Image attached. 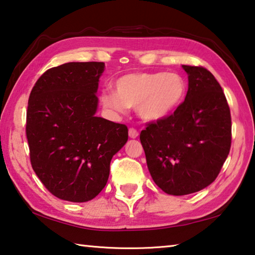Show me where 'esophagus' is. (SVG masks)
<instances>
[{
  "instance_id": "34e87169",
  "label": "esophagus",
  "mask_w": 255,
  "mask_h": 255,
  "mask_svg": "<svg viewBox=\"0 0 255 255\" xmlns=\"http://www.w3.org/2000/svg\"><path fill=\"white\" fill-rule=\"evenodd\" d=\"M128 132H129V137L130 138H136L137 136H138V131H137V129H135V128H129V130H128Z\"/></svg>"
}]
</instances>
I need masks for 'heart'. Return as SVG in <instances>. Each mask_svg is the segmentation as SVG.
I'll return each mask as SVG.
<instances>
[{"instance_id":"obj_1","label":"heart","mask_w":255,"mask_h":255,"mask_svg":"<svg viewBox=\"0 0 255 255\" xmlns=\"http://www.w3.org/2000/svg\"><path fill=\"white\" fill-rule=\"evenodd\" d=\"M187 92V84L178 73H129L116 82V92L102 93L103 107L114 114L137 108L141 119L158 122L170 116Z\"/></svg>"}]
</instances>
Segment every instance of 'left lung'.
<instances>
[{
    "label": "left lung",
    "instance_id": "obj_1",
    "mask_svg": "<svg viewBox=\"0 0 255 255\" xmlns=\"http://www.w3.org/2000/svg\"><path fill=\"white\" fill-rule=\"evenodd\" d=\"M182 67L189 80L184 101L166 118L146 125L139 137L154 182L172 196L213 183L232 143L231 111L222 86L205 67Z\"/></svg>",
    "mask_w": 255,
    "mask_h": 255
}]
</instances>
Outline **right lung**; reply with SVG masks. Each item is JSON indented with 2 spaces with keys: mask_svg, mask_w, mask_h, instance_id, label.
<instances>
[{
  "mask_svg": "<svg viewBox=\"0 0 255 255\" xmlns=\"http://www.w3.org/2000/svg\"><path fill=\"white\" fill-rule=\"evenodd\" d=\"M105 63H66L47 70L30 93L25 133L30 162L59 199L85 202L106 187L114 155L128 140L126 125L96 117Z\"/></svg>",
  "mask_w": 255,
  "mask_h": 255,
  "instance_id": "1",
  "label": "right lung"
}]
</instances>
